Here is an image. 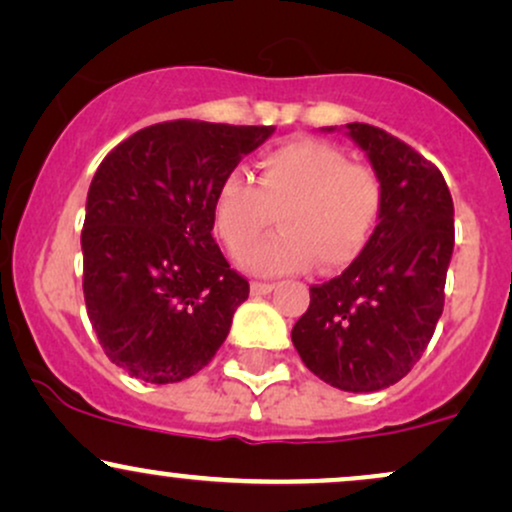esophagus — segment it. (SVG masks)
I'll use <instances>...</instances> for the list:
<instances>
[{"label": "esophagus", "mask_w": 512, "mask_h": 512, "mask_svg": "<svg viewBox=\"0 0 512 512\" xmlns=\"http://www.w3.org/2000/svg\"><path fill=\"white\" fill-rule=\"evenodd\" d=\"M274 291V283H264V281H252L250 283V293L252 295H267Z\"/></svg>", "instance_id": "1"}]
</instances>
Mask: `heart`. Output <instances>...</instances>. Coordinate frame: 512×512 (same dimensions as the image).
<instances>
[{"label":"heart","mask_w":512,"mask_h":512,"mask_svg":"<svg viewBox=\"0 0 512 512\" xmlns=\"http://www.w3.org/2000/svg\"><path fill=\"white\" fill-rule=\"evenodd\" d=\"M257 186L231 171L214 195V226L231 252H240L280 214L282 233L238 257L257 276L298 274L319 262L341 272L367 250L384 212V186L374 169L350 164L338 147L295 138L264 152Z\"/></svg>","instance_id":"heart-1"}]
</instances>
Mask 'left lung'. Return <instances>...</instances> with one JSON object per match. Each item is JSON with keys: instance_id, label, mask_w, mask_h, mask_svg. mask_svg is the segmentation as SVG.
Segmentation results:
<instances>
[{"instance_id": "obj_1", "label": "left lung", "mask_w": 512, "mask_h": 512, "mask_svg": "<svg viewBox=\"0 0 512 512\" xmlns=\"http://www.w3.org/2000/svg\"><path fill=\"white\" fill-rule=\"evenodd\" d=\"M343 131L379 174L384 212L346 272L310 288L291 338L326 384L372 393L403 379L432 341L455 243L453 197L441 171L403 140L369 123Z\"/></svg>"}]
</instances>
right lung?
<instances>
[{"mask_svg":"<svg viewBox=\"0 0 512 512\" xmlns=\"http://www.w3.org/2000/svg\"><path fill=\"white\" fill-rule=\"evenodd\" d=\"M274 126L155 123L116 145L92 176L83 293L109 360L147 384L209 365L250 286L214 243V195Z\"/></svg>","mask_w":512,"mask_h":512,"instance_id":"obj_1","label":"right lung"}]
</instances>
